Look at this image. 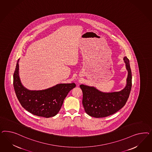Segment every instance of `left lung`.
Instances as JSON below:
<instances>
[{
    "mask_svg": "<svg viewBox=\"0 0 152 152\" xmlns=\"http://www.w3.org/2000/svg\"><path fill=\"white\" fill-rule=\"evenodd\" d=\"M123 60L128 77L126 85L121 91L104 92L94 86H80L83 92V106L88 115L97 118L106 117L116 113L125 105L132 88V77L129 59L124 57Z\"/></svg>",
    "mask_w": 152,
    "mask_h": 152,
    "instance_id": "left-lung-1",
    "label": "left lung"
}]
</instances>
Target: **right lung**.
<instances>
[{"label": "right lung", "mask_w": 152, "mask_h": 152, "mask_svg": "<svg viewBox=\"0 0 152 152\" xmlns=\"http://www.w3.org/2000/svg\"><path fill=\"white\" fill-rule=\"evenodd\" d=\"M18 59L13 75V86L16 96L23 107L34 115L50 118L57 115L65 97L76 85L60 83L42 90H29L24 87L19 75Z\"/></svg>", "instance_id": "add662e5"}]
</instances>
